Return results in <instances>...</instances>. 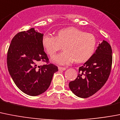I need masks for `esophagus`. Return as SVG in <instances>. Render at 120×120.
<instances>
[{
	"label": "esophagus",
	"instance_id": "1",
	"mask_svg": "<svg viewBox=\"0 0 120 120\" xmlns=\"http://www.w3.org/2000/svg\"><path fill=\"white\" fill-rule=\"evenodd\" d=\"M58 69L59 70H66V67H58Z\"/></svg>",
	"mask_w": 120,
	"mask_h": 120
}]
</instances>
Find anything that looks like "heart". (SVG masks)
<instances>
[{
    "label": "heart",
    "instance_id": "1",
    "mask_svg": "<svg viewBox=\"0 0 120 120\" xmlns=\"http://www.w3.org/2000/svg\"><path fill=\"white\" fill-rule=\"evenodd\" d=\"M41 43L50 57L55 56L64 45V52L54 57L53 60L59 64L67 65L75 60L78 63L88 61L95 52L97 39L93 34L70 26L59 30L56 37L44 34Z\"/></svg>",
    "mask_w": 120,
    "mask_h": 120
}]
</instances>
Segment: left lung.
I'll return each mask as SVG.
<instances>
[{
	"label": "left lung",
	"mask_w": 120,
	"mask_h": 120,
	"mask_svg": "<svg viewBox=\"0 0 120 120\" xmlns=\"http://www.w3.org/2000/svg\"><path fill=\"white\" fill-rule=\"evenodd\" d=\"M112 50L103 41L94 55L79 68L77 78L69 83V88L77 97L86 98L98 92L106 83L111 71Z\"/></svg>",
	"instance_id": "1"
}]
</instances>
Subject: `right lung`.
<instances>
[{
  "label": "right lung",
  "mask_w": 120,
  "mask_h": 120,
  "mask_svg": "<svg viewBox=\"0 0 120 120\" xmlns=\"http://www.w3.org/2000/svg\"><path fill=\"white\" fill-rule=\"evenodd\" d=\"M43 34L33 28L18 33L7 53V67L13 81L26 95L37 96L48 89L57 66L49 63L42 45ZM40 61L47 64L38 66Z\"/></svg>",
  "instance_id": "add662e5"
}]
</instances>
